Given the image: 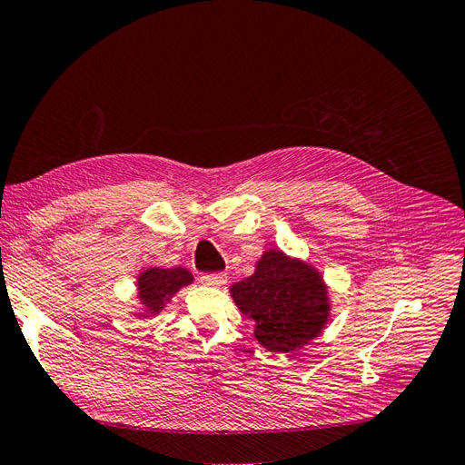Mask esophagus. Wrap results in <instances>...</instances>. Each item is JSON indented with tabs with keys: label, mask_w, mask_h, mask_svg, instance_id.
<instances>
[{
	"label": "esophagus",
	"mask_w": 465,
	"mask_h": 465,
	"mask_svg": "<svg viewBox=\"0 0 465 465\" xmlns=\"http://www.w3.org/2000/svg\"><path fill=\"white\" fill-rule=\"evenodd\" d=\"M201 282L206 283V286H213V288H220L223 283L228 282V274L223 272H216V274H203Z\"/></svg>",
	"instance_id": "esophagus-1"
}]
</instances>
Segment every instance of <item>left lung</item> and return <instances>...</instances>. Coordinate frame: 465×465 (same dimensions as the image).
I'll list each match as a JSON object with an SVG mask.
<instances>
[{
  "mask_svg": "<svg viewBox=\"0 0 465 465\" xmlns=\"http://www.w3.org/2000/svg\"><path fill=\"white\" fill-rule=\"evenodd\" d=\"M230 293L237 309L254 322V338L274 353L303 348L331 317L322 274L280 249L264 251L252 276L235 282Z\"/></svg>",
  "mask_w": 465,
  "mask_h": 465,
  "instance_id": "obj_1",
  "label": "left lung"
}]
</instances>
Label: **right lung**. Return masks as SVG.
Wrapping results in <instances>:
<instances>
[{
  "instance_id": "add662e5",
  "label": "right lung",
  "mask_w": 465,
  "mask_h": 465,
  "mask_svg": "<svg viewBox=\"0 0 465 465\" xmlns=\"http://www.w3.org/2000/svg\"><path fill=\"white\" fill-rule=\"evenodd\" d=\"M193 283V274L183 266L160 268L151 266L137 276V297L141 309L134 312L137 319H151L170 303V299L185 286Z\"/></svg>"
}]
</instances>
